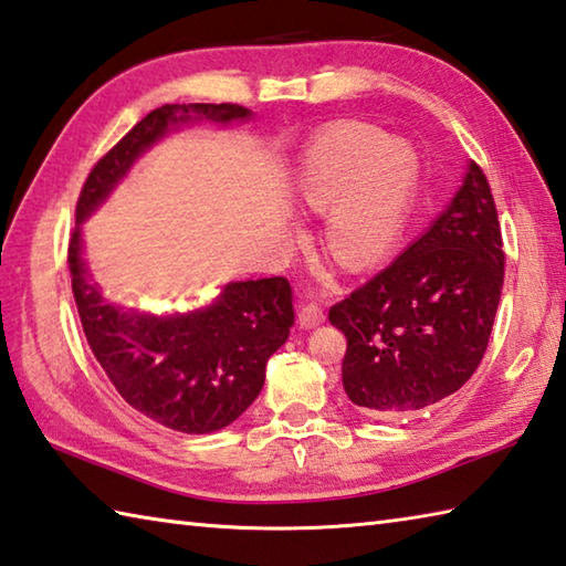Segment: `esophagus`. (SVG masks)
Here are the masks:
<instances>
[{"label":"esophagus","instance_id":"34e87169","mask_svg":"<svg viewBox=\"0 0 566 566\" xmlns=\"http://www.w3.org/2000/svg\"><path fill=\"white\" fill-rule=\"evenodd\" d=\"M297 319H301L303 327H315L325 319V311L323 305L315 303V301H307L303 295L301 301H297Z\"/></svg>","mask_w":566,"mask_h":566}]
</instances>
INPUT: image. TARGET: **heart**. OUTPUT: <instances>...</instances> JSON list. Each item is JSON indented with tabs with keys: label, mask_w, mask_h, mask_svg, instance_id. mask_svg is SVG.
<instances>
[{
	"label": "heart",
	"mask_w": 566,
	"mask_h": 566,
	"mask_svg": "<svg viewBox=\"0 0 566 566\" xmlns=\"http://www.w3.org/2000/svg\"><path fill=\"white\" fill-rule=\"evenodd\" d=\"M419 185V157L403 140L367 125H343L307 150L297 179L313 211H329L327 249L365 271L399 239Z\"/></svg>",
	"instance_id": "1"
}]
</instances>
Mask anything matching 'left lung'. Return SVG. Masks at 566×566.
I'll use <instances>...</instances> for the list:
<instances>
[{
    "label": "left lung",
    "mask_w": 566,
    "mask_h": 566,
    "mask_svg": "<svg viewBox=\"0 0 566 566\" xmlns=\"http://www.w3.org/2000/svg\"><path fill=\"white\" fill-rule=\"evenodd\" d=\"M505 251L481 165L433 227L329 307L343 329L347 397L375 416L413 413L473 377L493 333Z\"/></svg>",
    "instance_id": "1"
}]
</instances>
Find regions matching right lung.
<instances>
[{"instance_id": "add662e5", "label": "right lung", "mask_w": 566, "mask_h": 566, "mask_svg": "<svg viewBox=\"0 0 566 566\" xmlns=\"http://www.w3.org/2000/svg\"><path fill=\"white\" fill-rule=\"evenodd\" d=\"M243 105L189 103L147 113L85 177L76 221L108 197L135 157L169 125L187 120H241ZM71 287L93 357L115 391L147 419L182 433L219 431L259 397L265 361L295 323L293 287L283 275L223 287L207 311L185 317H150L105 303L81 261V229L69 241Z\"/></svg>"}]
</instances>
